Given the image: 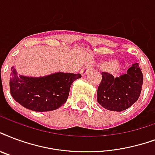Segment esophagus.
<instances>
[{
    "label": "esophagus",
    "instance_id": "obj_1",
    "mask_svg": "<svg viewBox=\"0 0 155 155\" xmlns=\"http://www.w3.org/2000/svg\"><path fill=\"white\" fill-rule=\"evenodd\" d=\"M93 62H87V63L84 66V67H83L82 69H81V74H82L83 75H86L89 71H91V70L93 69Z\"/></svg>",
    "mask_w": 155,
    "mask_h": 155
}]
</instances>
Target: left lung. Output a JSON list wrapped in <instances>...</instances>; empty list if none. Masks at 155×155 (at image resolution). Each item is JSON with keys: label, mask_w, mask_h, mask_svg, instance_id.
<instances>
[{"label": "left lung", "mask_w": 155, "mask_h": 155, "mask_svg": "<svg viewBox=\"0 0 155 155\" xmlns=\"http://www.w3.org/2000/svg\"><path fill=\"white\" fill-rule=\"evenodd\" d=\"M101 75L97 101L105 109L122 111L137 101L143 84V74L138 63H134L120 77L107 72H101Z\"/></svg>", "instance_id": "8db88e82"}]
</instances>
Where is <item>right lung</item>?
I'll return each instance as SVG.
<instances>
[{"mask_svg":"<svg viewBox=\"0 0 155 155\" xmlns=\"http://www.w3.org/2000/svg\"><path fill=\"white\" fill-rule=\"evenodd\" d=\"M80 74L58 72L44 77L18 75L11 68L9 88L12 97L28 109L35 111L54 110L67 101L71 85Z\"/></svg>","mask_w":155,"mask_h":155,"instance_id":"right-lung-1","label":"right lung"}]
</instances>
